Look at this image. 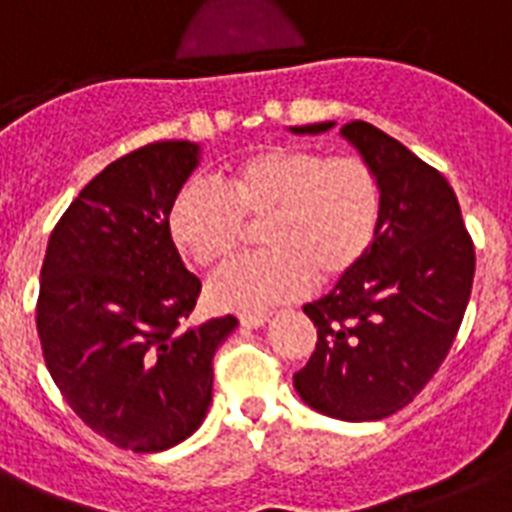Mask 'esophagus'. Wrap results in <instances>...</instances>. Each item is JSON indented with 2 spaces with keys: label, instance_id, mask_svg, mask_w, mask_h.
Wrapping results in <instances>:
<instances>
[{
  "label": "esophagus",
  "instance_id": "esophagus-1",
  "mask_svg": "<svg viewBox=\"0 0 512 512\" xmlns=\"http://www.w3.org/2000/svg\"><path fill=\"white\" fill-rule=\"evenodd\" d=\"M265 321H268V313H244V316H241V327L260 329L265 327Z\"/></svg>",
  "mask_w": 512,
  "mask_h": 512
}]
</instances>
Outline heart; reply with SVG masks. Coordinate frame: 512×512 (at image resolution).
<instances>
[{
	"label": "heart",
	"mask_w": 512,
	"mask_h": 512,
	"mask_svg": "<svg viewBox=\"0 0 512 512\" xmlns=\"http://www.w3.org/2000/svg\"><path fill=\"white\" fill-rule=\"evenodd\" d=\"M380 217V180L361 156L273 146L231 164L223 185H180L167 207V231L193 265L212 268L239 247L247 220H263V252L236 257L207 284L220 311L263 313L305 295L313 279L329 287L356 273Z\"/></svg>",
	"instance_id": "obj_1"
}]
</instances>
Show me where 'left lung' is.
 <instances>
[{"instance_id":"8db88e82","label":"left lung","mask_w":512,"mask_h":512,"mask_svg":"<svg viewBox=\"0 0 512 512\" xmlns=\"http://www.w3.org/2000/svg\"><path fill=\"white\" fill-rule=\"evenodd\" d=\"M340 135L380 180V231L356 273L303 308L319 342L295 390L327 417L366 422L404 409L438 372L468 308L476 249L441 172L369 122L342 124Z\"/></svg>"}]
</instances>
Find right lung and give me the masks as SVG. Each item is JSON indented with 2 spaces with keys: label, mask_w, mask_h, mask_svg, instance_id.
Instances as JSON below:
<instances>
[{
  "label": "right lung",
  "mask_w": 512,
  "mask_h": 512,
  "mask_svg": "<svg viewBox=\"0 0 512 512\" xmlns=\"http://www.w3.org/2000/svg\"><path fill=\"white\" fill-rule=\"evenodd\" d=\"M199 146L159 140L84 185L50 233L36 332L68 406L132 452H164L199 428L212 356L236 316L183 329L201 281L180 260L167 207Z\"/></svg>",
  "instance_id": "right-lung-1"
}]
</instances>
